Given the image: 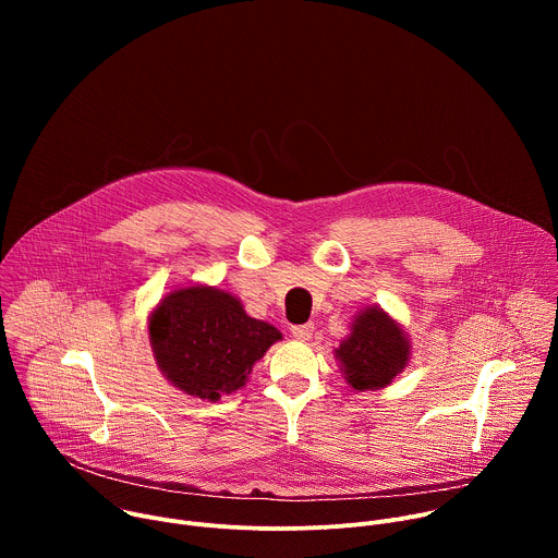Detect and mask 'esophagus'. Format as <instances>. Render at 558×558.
<instances>
[{"instance_id":"34e87169","label":"esophagus","mask_w":558,"mask_h":558,"mask_svg":"<svg viewBox=\"0 0 558 558\" xmlns=\"http://www.w3.org/2000/svg\"><path fill=\"white\" fill-rule=\"evenodd\" d=\"M313 333V325H293L291 327V336L298 340H308Z\"/></svg>"}]
</instances>
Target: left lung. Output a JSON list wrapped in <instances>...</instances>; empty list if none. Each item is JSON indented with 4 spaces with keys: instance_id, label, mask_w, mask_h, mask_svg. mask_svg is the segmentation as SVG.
I'll return each mask as SVG.
<instances>
[{
    "instance_id": "8db88e82",
    "label": "left lung",
    "mask_w": 558,
    "mask_h": 558,
    "mask_svg": "<svg viewBox=\"0 0 558 558\" xmlns=\"http://www.w3.org/2000/svg\"><path fill=\"white\" fill-rule=\"evenodd\" d=\"M355 390H375L392 381L409 362V342L390 317L373 306L357 315L351 336L336 351Z\"/></svg>"
}]
</instances>
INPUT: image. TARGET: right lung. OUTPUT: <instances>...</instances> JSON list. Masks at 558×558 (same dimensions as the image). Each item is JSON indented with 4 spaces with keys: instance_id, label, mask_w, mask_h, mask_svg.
<instances>
[{
    "instance_id": "add662e5",
    "label": "right lung",
    "mask_w": 558,
    "mask_h": 558,
    "mask_svg": "<svg viewBox=\"0 0 558 558\" xmlns=\"http://www.w3.org/2000/svg\"><path fill=\"white\" fill-rule=\"evenodd\" d=\"M233 295L211 287L179 289L149 317V342L166 377L187 395L216 402L245 386L254 364L280 340Z\"/></svg>"
}]
</instances>
